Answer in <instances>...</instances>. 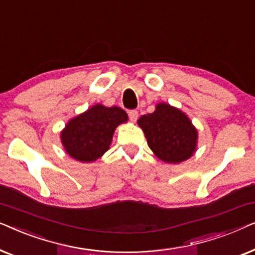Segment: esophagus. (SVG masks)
Instances as JSON below:
<instances>
[{
	"instance_id": "34e87169",
	"label": "esophagus",
	"mask_w": 255,
	"mask_h": 255,
	"mask_svg": "<svg viewBox=\"0 0 255 255\" xmlns=\"http://www.w3.org/2000/svg\"><path fill=\"white\" fill-rule=\"evenodd\" d=\"M128 120L131 122H135L138 118V111L137 110H128Z\"/></svg>"
}]
</instances>
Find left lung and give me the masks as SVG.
Returning <instances> with one entry per match:
<instances>
[{"label": "left lung", "instance_id": "obj_1", "mask_svg": "<svg viewBox=\"0 0 255 255\" xmlns=\"http://www.w3.org/2000/svg\"><path fill=\"white\" fill-rule=\"evenodd\" d=\"M138 125L144 131L149 148L162 161L182 162L196 149V128L182 111L169 104L159 103L154 113L139 118Z\"/></svg>", "mask_w": 255, "mask_h": 255}]
</instances>
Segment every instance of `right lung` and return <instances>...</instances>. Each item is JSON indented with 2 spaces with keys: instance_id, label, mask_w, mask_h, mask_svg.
I'll use <instances>...</instances> for the list:
<instances>
[{
  "instance_id": "1",
  "label": "right lung",
  "mask_w": 255,
  "mask_h": 255,
  "mask_svg": "<svg viewBox=\"0 0 255 255\" xmlns=\"http://www.w3.org/2000/svg\"><path fill=\"white\" fill-rule=\"evenodd\" d=\"M127 121L121 108L96 104L68 122L61 132L62 145L78 161H95L109 149L115 128Z\"/></svg>"
}]
</instances>
